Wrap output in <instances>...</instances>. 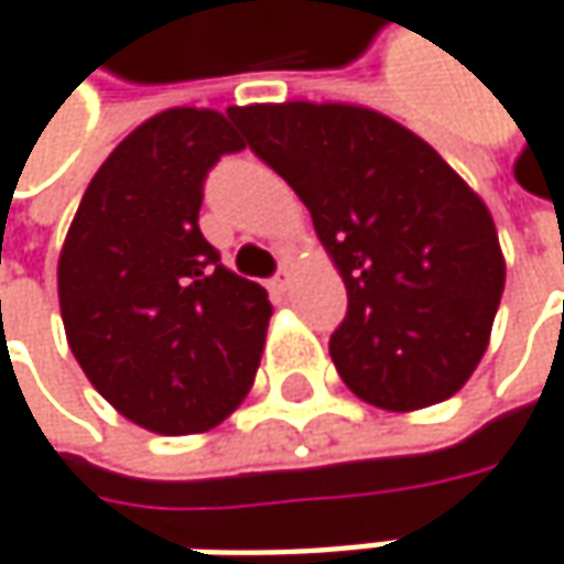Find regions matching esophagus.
Returning a JSON list of instances; mask_svg holds the SVG:
<instances>
[{
	"label": "esophagus",
	"mask_w": 564,
	"mask_h": 564,
	"mask_svg": "<svg viewBox=\"0 0 564 564\" xmlns=\"http://www.w3.org/2000/svg\"><path fill=\"white\" fill-rule=\"evenodd\" d=\"M290 281H293V271H290L286 264H281V271L271 278V290H274V293H283V290L290 286Z\"/></svg>",
	"instance_id": "34e87169"
}]
</instances>
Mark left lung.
<instances>
[{
	"label": "left lung",
	"mask_w": 564,
	"mask_h": 564,
	"mask_svg": "<svg viewBox=\"0 0 564 564\" xmlns=\"http://www.w3.org/2000/svg\"><path fill=\"white\" fill-rule=\"evenodd\" d=\"M249 147L313 214L348 286L328 350L386 412L449 399L479 367L505 290L481 197L412 130L357 105L229 108Z\"/></svg>",
	"instance_id": "1"
}]
</instances>
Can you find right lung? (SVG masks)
<instances>
[{
	"mask_svg": "<svg viewBox=\"0 0 564 564\" xmlns=\"http://www.w3.org/2000/svg\"><path fill=\"white\" fill-rule=\"evenodd\" d=\"M239 150L219 111L150 117L95 172L59 251L69 348L117 412L155 434L216 427L261 364L271 300L197 226L210 169Z\"/></svg>",
	"mask_w": 564,
	"mask_h": 564,
	"instance_id": "right-lung-1",
	"label": "right lung"
}]
</instances>
